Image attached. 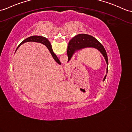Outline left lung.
<instances>
[{
    "mask_svg": "<svg viewBox=\"0 0 132 132\" xmlns=\"http://www.w3.org/2000/svg\"><path fill=\"white\" fill-rule=\"evenodd\" d=\"M91 47L98 49L102 53L108 65V58L104 47L100 42L91 35L87 34H79L72 38L68 44L67 49V55L68 57V62L71 59L75 51L83 49L85 47ZM108 68H107V73ZM106 75L105 76L104 81L106 79Z\"/></svg>",
    "mask_w": 132,
    "mask_h": 132,
    "instance_id": "1",
    "label": "left lung"
}]
</instances>
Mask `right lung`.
<instances>
[{
  "mask_svg": "<svg viewBox=\"0 0 132 132\" xmlns=\"http://www.w3.org/2000/svg\"><path fill=\"white\" fill-rule=\"evenodd\" d=\"M28 41H34V42H37V43H42L44 44L45 45L47 48L50 51V52L51 54V55L53 56V58L54 59L56 62L58 63L59 64H61V63L60 62V60H59V59L57 58V56L55 55V53L53 52V49H52V47H51V45L50 43V42L48 41V40L46 38L43 37V36H31V37H29L28 38H27L26 39H25L24 40H23V41L22 42V43L19 45L17 47V49L19 47L20 45L22 44H23L26 42H28ZM16 49V50H17Z\"/></svg>",
  "mask_w": 132,
  "mask_h": 132,
  "instance_id": "right-lung-1",
  "label": "right lung"
}]
</instances>
